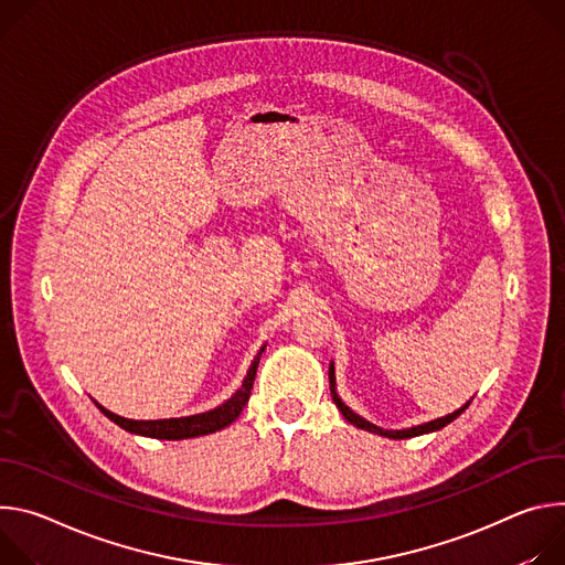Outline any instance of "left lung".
<instances>
[{"label":"left lung","instance_id":"obj_1","mask_svg":"<svg viewBox=\"0 0 565 565\" xmlns=\"http://www.w3.org/2000/svg\"><path fill=\"white\" fill-rule=\"evenodd\" d=\"M330 391H332V399H334V404H337V408L341 411V415L350 422V424H354L356 428H363V430H370V433H377V435H384V437H393V440H404V437H415V435H424V433H433V430H440V428H445L447 424H451L456 417H460L465 411H467V406L471 404V399L465 404V406H460L458 411H454V413H449V415H445V417H437V419H430V422H424V424H417V426H411V428H402V430H388V428H382V426H377V424H372V422H367V419H363L361 415H356L350 406H345V402L339 397V393H337V377H334V363H330Z\"/></svg>","mask_w":565,"mask_h":565}]
</instances>
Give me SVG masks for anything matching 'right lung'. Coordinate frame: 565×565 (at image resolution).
Returning <instances> with one entry per match:
<instances>
[{"instance_id": "add662e5", "label": "right lung", "mask_w": 565, "mask_h": 565, "mask_svg": "<svg viewBox=\"0 0 565 565\" xmlns=\"http://www.w3.org/2000/svg\"><path fill=\"white\" fill-rule=\"evenodd\" d=\"M265 348L267 345H263L260 352L256 354V359L250 361V367L246 370V377H244L242 386L224 404H220L217 408H211L206 413L185 415V417H170V419H128V417H120V415L107 411L98 402H94V404L100 408V413L105 417H109L114 424H118L120 428H125L128 433H135V435L159 437V440H185V437L209 435V433L222 430L231 422H235L237 415L242 413V408L246 406L250 388H254L256 370H258V363H260V356H263Z\"/></svg>"}]
</instances>
